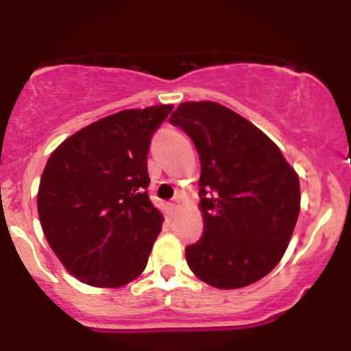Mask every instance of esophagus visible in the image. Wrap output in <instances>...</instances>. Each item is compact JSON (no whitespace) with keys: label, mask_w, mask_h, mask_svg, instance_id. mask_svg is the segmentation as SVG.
<instances>
[{"label":"esophagus","mask_w":351,"mask_h":351,"mask_svg":"<svg viewBox=\"0 0 351 351\" xmlns=\"http://www.w3.org/2000/svg\"><path fill=\"white\" fill-rule=\"evenodd\" d=\"M170 208H171V211H178V209H180V196H176L175 201H173V203L170 204Z\"/></svg>","instance_id":"1"}]
</instances>
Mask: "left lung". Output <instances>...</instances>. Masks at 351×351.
Instances as JSON below:
<instances>
[{
    "mask_svg": "<svg viewBox=\"0 0 351 351\" xmlns=\"http://www.w3.org/2000/svg\"><path fill=\"white\" fill-rule=\"evenodd\" d=\"M201 162L203 237L186 263L217 289L254 284L279 264L300 211L299 176L276 143L217 102H183L170 117Z\"/></svg>",
    "mask_w": 351,
    "mask_h": 351,
    "instance_id": "left-lung-1",
    "label": "left lung"
}]
</instances>
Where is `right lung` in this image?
<instances>
[{
  "mask_svg": "<svg viewBox=\"0 0 351 351\" xmlns=\"http://www.w3.org/2000/svg\"><path fill=\"white\" fill-rule=\"evenodd\" d=\"M173 106L130 108L75 132L52 152L38 191L39 221L64 267L94 287L145 271L163 216L148 198L152 136Z\"/></svg>",
  "mask_w": 351,
  "mask_h": 351,
  "instance_id": "add662e5",
  "label": "right lung"
}]
</instances>
